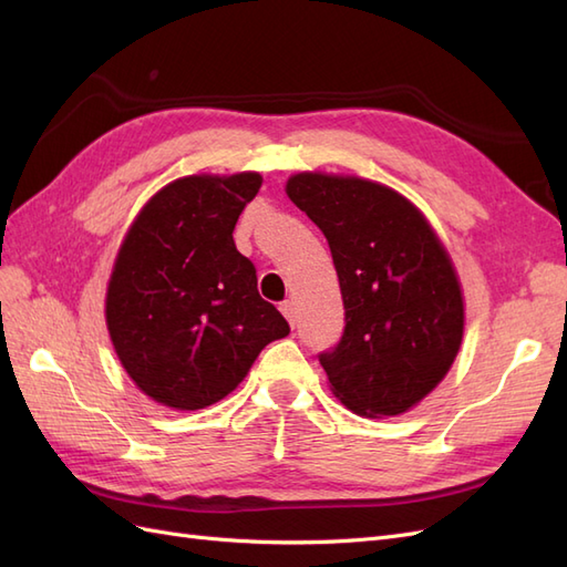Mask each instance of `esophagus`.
I'll list each match as a JSON object with an SVG mask.
<instances>
[{"label":"esophagus","mask_w":567,"mask_h":567,"mask_svg":"<svg viewBox=\"0 0 567 567\" xmlns=\"http://www.w3.org/2000/svg\"><path fill=\"white\" fill-rule=\"evenodd\" d=\"M280 311H282V316L289 320V326L295 328V322H297V309H295V303H292V301H282V303H280Z\"/></svg>","instance_id":"1"}]
</instances>
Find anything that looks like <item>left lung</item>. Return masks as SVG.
Wrapping results in <instances>:
<instances>
[{
  "label": "left lung",
  "instance_id": "1",
  "mask_svg": "<svg viewBox=\"0 0 567 567\" xmlns=\"http://www.w3.org/2000/svg\"><path fill=\"white\" fill-rule=\"evenodd\" d=\"M287 197L326 235L344 332L318 359L332 394L368 417L399 415L444 380L463 339L454 264L425 216L392 187L297 173Z\"/></svg>",
  "mask_w": 567,
  "mask_h": 567
}]
</instances>
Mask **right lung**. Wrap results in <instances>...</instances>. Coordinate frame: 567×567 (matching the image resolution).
<instances>
[{"label":"right lung","mask_w":567,"mask_h":567,"mask_svg":"<svg viewBox=\"0 0 567 567\" xmlns=\"http://www.w3.org/2000/svg\"><path fill=\"white\" fill-rule=\"evenodd\" d=\"M261 183L258 173L181 177L144 204L123 239L106 328L125 373L168 409L228 396L261 349L289 334L233 239Z\"/></svg>","instance_id":"1"}]
</instances>
